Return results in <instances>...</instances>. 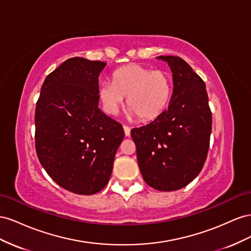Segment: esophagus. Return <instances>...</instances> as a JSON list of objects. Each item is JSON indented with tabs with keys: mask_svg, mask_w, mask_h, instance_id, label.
Returning <instances> with one entry per match:
<instances>
[{
	"mask_svg": "<svg viewBox=\"0 0 251 251\" xmlns=\"http://www.w3.org/2000/svg\"><path fill=\"white\" fill-rule=\"evenodd\" d=\"M124 132H125V137H130V128L128 126H124Z\"/></svg>",
	"mask_w": 251,
	"mask_h": 251,
	"instance_id": "obj_1",
	"label": "esophagus"
}]
</instances>
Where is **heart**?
<instances>
[{
    "label": "heart",
    "instance_id": "b5f03b06",
    "mask_svg": "<svg viewBox=\"0 0 251 251\" xmlns=\"http://www.w3.org/2000/svg\"><path fill=\"white\" fill-rule=\"evenodd\" d=\"M171 91L173 83L166 71L129 64L114 71L112 83L104 82L100 85L99 96L107 112L111 114L118 113L127 97L128 116L148 122L165 110Z\"/></svg>",
    "mask_w": 251,
    "mask_h": 251
}]
</instances>
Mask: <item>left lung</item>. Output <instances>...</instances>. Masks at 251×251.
Returning <instances> with one entry per match:
<instances>
[{"label":"left lung","instance_id":"1","mask_svg":"<svg viewBox=\"0 0 251 251\" xmlns=\"http://www.w3.org/2000/svg\"><path fill=\"white\" fill-rule=\"evenodd\" d=\"M173 73L168 108L151 123L133 128L138 164L144 181L156 190L174 191L201 173L209 148L211 111L206 85L183 59L160 55Z\"/></svg>","mask_w":251,"mask_h":251}]
</instances>
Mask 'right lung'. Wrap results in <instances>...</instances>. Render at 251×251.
<instances>
[{"label": "right lung", "mask_w": 251, "mask_h": 251, "mask_svg": "<svg viewBox=\"0 0 251 251\" xmlns=\"http://www.w3.org/2000/svg\"><path fill=\"white\" fill-rule=\"evenodd\" d=\"M106 63L71 58L49 74L35 107V150L61 187L90 196L108 183L123 127L99 108Z\"/></svg>", "instance_id": "add662e5"}]
</instances>
